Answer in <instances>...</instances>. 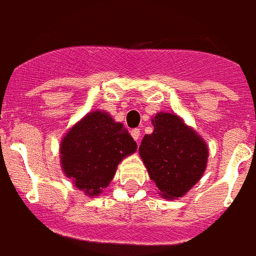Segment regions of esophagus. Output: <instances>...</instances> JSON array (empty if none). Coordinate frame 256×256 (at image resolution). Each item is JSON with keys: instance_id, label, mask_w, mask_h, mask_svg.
I'll list each match as a JSON object with an SVG mask.
<instances>
[{"instance_id": "1", "label": "esophagus", "mask_w": 256, "mask_h": 256, "mask_svg": "<svg viewBox=\"0 0 256 256\" xmlns=\"http://www.w3.org/2000/svg\"><path fill=\"white\" fill-rule=\"evenodd\" d=\"M130 134H132V138L136 140V142H140V134H141V130L138 128H134V130H130Z\"/></svg>"}]
</instances>
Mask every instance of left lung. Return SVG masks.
I'll use <instances>...</instances> for the list:
<instances>
[{"label":"left lung","mask_w":256,"mask_h":256,"mask_svg":"<svg viewBox=\"0 0 256 256\" xmlns=\"http://www.w3.org/2000/svg\"><path fill=\"white\" fill-rule=\"evenodd\" d=\"M153 134L141 141L140 156L164 198H178L198 182L208 162V146L173 114H157Z\"/></svg>","instance_id":"obj_1"}]
</instances>
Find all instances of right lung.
Instances as JSON below:
<instances>
[{
  "label": "right lung",
  "instance_id": "right-lung-1",
  "mask_svg": "<svg viewBox=\"0 0 256 256\" xmlns=\"http://www.w3.org/2000/svg\"><path fill=\"white\" fill-rule=\"evenodd\" d=\"M138 149L122 122L95 111L74 126L60 144L64 174L79 190L98 196L115 176L118 164Z\"/></svg>",
  "mask_w": 256,
  "mask_h": 256
}]
</instances>
